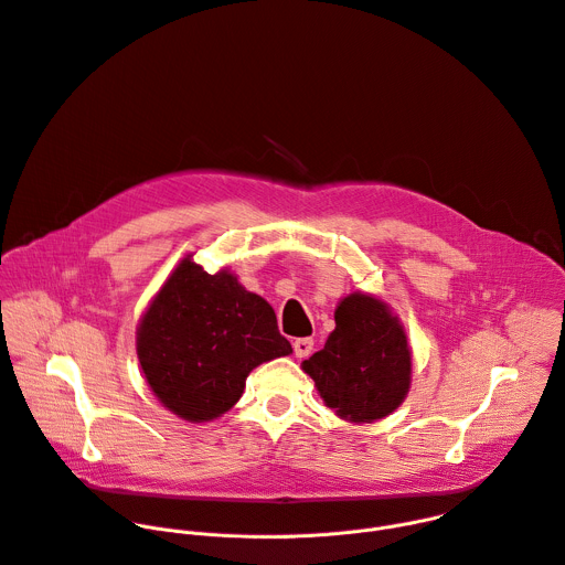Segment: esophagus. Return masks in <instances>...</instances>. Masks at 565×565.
Here are the masks:
<instances>
[{"label":"esophagus","mask_w":565,"mask_h":565,"mask_svg":"<svg viewBox=\"0 0 565 565\" xmlns=\"http://www.w3.org/2000/svg\"><path fill=\"white\" fill-rule=\"evenodd\" d=\"M312 340L310 338H299V340H295L292 342V349H295V355L297 358H308L310 355V351H312Z\"/></svg>","instance_id":"obj_1"}]
</instances>
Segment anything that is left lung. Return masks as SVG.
<instances>
[{"instance_id": "1", "label": "left lung", "mask_w": 565, "mask_h": 565, "mask_svg": "<svg viewBox=\"0 0 565 565\" xmlns=\"http://www.w3.org/2000/svg\"><path fill=\"white\" fill-rule=\"evenodd\" d=\"M319 395L340 418L371 423L395 412L412 382V351L384 301L353 292L335 310L324 349L303 360Z\"/></svg>"}]
</instances>
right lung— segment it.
<instances>
[{
  "label": "right lung",
  "instance_id": "right-lung-1",
  "mask_svg": "<svg viewBox=\"0 0 565 565\" xmlns=\"http://www.w3.org/2000/svg\"><path fill=\"white\" fill-rule=\"evenodd\" d=\"M292 353L273 306L230 273L183 259L138 327V360L163 405L190 423L227 412L262 362Z\"/></svg>",
  "mask_w": 565,
  "mask_h": 565
}]
</instances>
